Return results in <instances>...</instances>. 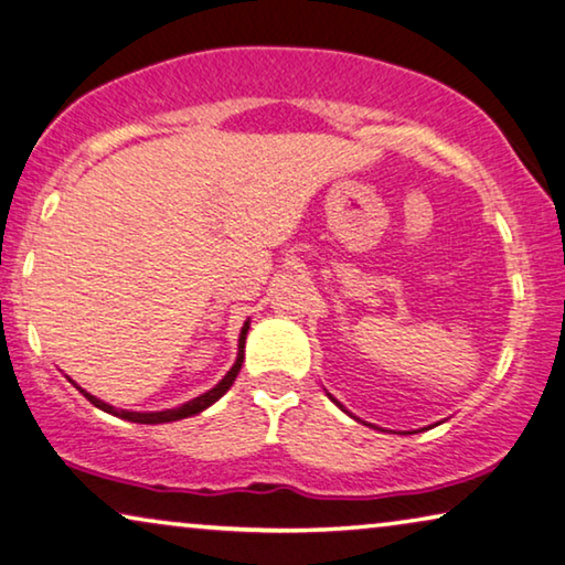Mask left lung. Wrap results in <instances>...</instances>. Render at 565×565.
<instances>
[{
    "label": "left lung",
    "mask_w": 565,
    "mask_h": 565,
    "mask_svg": "<svg viewBox=\"0 0 565 565\" xmlns=\"http://www.w3.org/2000/svg\"><path fill=\"white\" fill-rule=\"evenodd\" d=\"M327 395H330V393H327ZM330 398H332V403H334V406H340V408L344 411V414H348V416H352V414H350V411H348V408H344V406H342V403L334 398V395H330ZM352 418H355V420H360L358 416H352ZM360 424H365V420H360ZM365 426H373V424H365ZM434 426H439V424H434ZM375 428H377V426H375ZM428 428H431V426H428ZM420 431H424V428H420ZM408 434H414V431H408Z\"/></svg>",
    "instance_id": "left-lung-1"
}]
</instances>
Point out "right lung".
<instances>
[{
    "instance_id": "right-lung-1",
    "label": "right lung",
    "mask_w": 565,
    "mask_h": 565,
    "mask_svg": "<svg viewBox=\"0 0 565 565\" xmlns=\"http://www.w3.org/2000/svg\"><path fill=\"white\" fill-rule=\"evenodd\" d=\"M248 330H250V319H246V322H243V327H241L238 355H235L233 367L228 370V373L223 375V381L217 383V385H213V388H210L207 393H202V395H198V398L182 403V406H177V408H167V411H126V408H116V406H111V403L100 401V398H96V395H90L88 391H83L78 383L71 381V377H67V381H71V383L75 385V388H78L83 395H86V398H88L90 403H94L96 408L106 411V414H111V416H116V418L131 420V424H170V420L190 418V416L202 414V411L210 408L215 401H221L223 395L228 393V388H231L233 381H235V375L241 373V365H243V348H246V334H248Z\"/></svg>"
}]
</instances>
